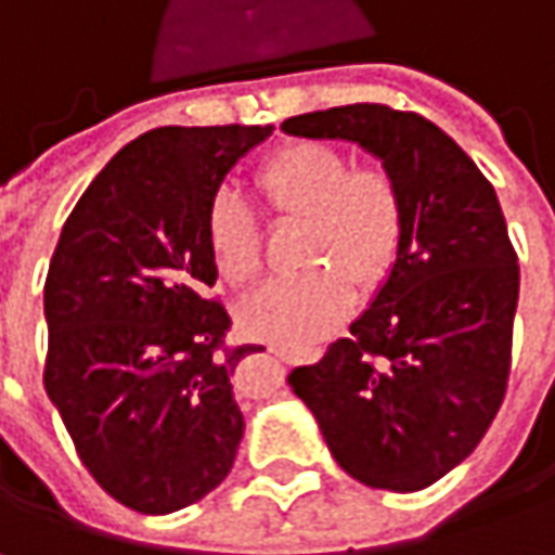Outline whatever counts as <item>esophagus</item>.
<instances>
[{"label":"esophagus","instance_id":"obj_1","mask_svg":"<svg viewBox=\"0 0 555 555\" xmlns=\"http://www.w3.org/2000/svg\"><path fill=\"white\" fill-rule=\"evenodd\" d=\"M270 353L279 356V359H288V362L300 356V353H295V350H285V347H270ZM310 356H313V359H315V356H319V353H310Z\"/></svg>","mask_w":555,"mask_h":555}]
</instances>
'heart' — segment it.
Listing matches in <instances>:
<instances>
[{
  "mask_svg": "<svg viewBox=\"0 0 555 555\" xmlns=\"http://www.w3.org/2000/svg\"><path fill=\"white\" fill-rule=\"evenodd\" d=\"M255 183L282 220H307L300 263L310 270L276 279L242 300L240 328L279 347H310L353 310V282L377 288L405 242V199L380 165H356L332 144L282 146L263 159ZM205 245L218 273L245 285L260 270V230L251 208L220 190L205 211Z\"/></svg>",
  "mask_w": 555,
  "mask_h": 555,
  "instance_id": "1",
  "label": "heart"
}]
</instances>
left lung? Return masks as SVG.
Masks as SVG:
<instances>
[{
	"label": "left lung",
	"mask_w": 555,
	"mask_h": 555,
	"mask_svg": "<svg viewBox=\"0 0 555 555\" xmlns=\"http://www.w3.org/2000/svg\"><path fill=\"white\" fill-rule=\"evenodd\" d=\"M285 134L353 141L405 199V242L372 307L292 390L344 473L362 486L421 491L491 427L509 377L519 263L494 186L449 134L384 104L315 109Z\"/></svg>",
	"instance_id": "8db88e82"
}]
</instances>
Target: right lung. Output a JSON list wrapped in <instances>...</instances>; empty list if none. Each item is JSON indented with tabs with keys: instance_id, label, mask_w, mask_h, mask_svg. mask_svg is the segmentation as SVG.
Returning a JSON list of instances; mask_svg holds the SVG:
<instances>
[{
	"instance_id": "1",
	"label": "right lung",
	"mask_w": 555,
	"mask_h": 555,
	"mask_svg": "<svg viewBox=\"0 0 555 555\" xmlns=\"http://www.w3.org/2000/svg\"><path fill=\"white\" fill-rule=\"evenodd\" d=\"M273 125H165L122 146L69 211L46 279V392L88 473L146 516L202 501L240 449L230 313L205 211Z\"/></svg>"
}]
</instances>
